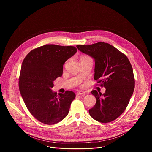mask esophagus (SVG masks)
<instances>
[{"instance_id":"1","label":"esophagus","mask_w":152,"mask_h":152,"mask_svg":"<svg viewBox=\"0 0 152 152\" xmlns=\"http://www.w3.org/2000/svg\"><path fill=\"white\" fill-rule=\"evenodd\" d=\"M76 94L77 95H83V94H85V92H83V91H78V92H76Z\"/></svg>"}]
</instances>
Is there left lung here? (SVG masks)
<instances>
[{
  "label": "left lung",
  "instance_id": "left-lung-1",
  "mask_svg": "<svg viewBox=\"0 0 152 152\" xmlns=\"http://www.w3.org/2000/svg\"><path fill=\"white\" fill-rule=\"evenodd\" d=\"M76 47L94 59V78L106 89L103 94L96 90L91 92L97 102L89 110L91 116L100 123L114 121L126 110L134 90V76L129 59L114 46L103 42Z\"/></svg>",
  "mask_w": 152,
  "mask_h": 152
}]
</instances>
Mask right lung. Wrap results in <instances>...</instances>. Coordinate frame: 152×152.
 <instances>
[{"label":"right lung","instance_id":"add662e5","mask_svg":"<svg viewBox=\"0 0 152 152\" xmlns=\"http://www.w3.org/2000/svg\"><path fill=\"white\" fill-rule=\"evenodd\" d=\"M76 52L73 46L46 44L31 50L24 59L20 91L29 112L40 122L54 124L68 115L75 94L66 91L57 94L51 89L62 76L64 63Z\"/></svg>","mask_w":152,"mask_h":152}]
</instances>
